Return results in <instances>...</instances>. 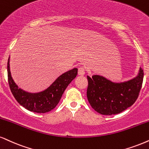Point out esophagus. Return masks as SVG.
I'll return each instance as SVG.
<instances>
[{
    "mask_svg": "<svg viewBox=\"0 0 149 149\" xmlns=\"http://www.w3.org/2000/svg\"><path fill=\"white\" fill-rule=\"evenodd\" d=\"M85 68L84 67H82V66H81V67L78 68V74L79 76H84L85 74Z\"/></svg>",
    "mask_w": 149,
    "mask_h": 149,
    "instance_id": "esophagus-1",
    "label": "esophagus"
}]
</instances>
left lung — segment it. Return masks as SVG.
I'll return each mask as SVG.
<instances>
[{
  "label": "left lung",
  "instance_id": "obj_1",
  "mask_svg": "<svg viewBox=\"0 0 149 149\" xmlns=\"http://www.w3.org/2000/svg\"><path fill=\"white\" fill-rule=\"evenodd\" d=\"M144 72L139 70L133 79L123 83H113L99 75L87 76L88 100L93 109L102 115H115L131 106L139 96Z\"/></svg>",
  "mask_w": 149,
  "mask_h": 149
}]
</instances>
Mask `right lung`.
<instances>
[{
    "label": "right lung",
    "instance_id": "right-lung-1",
    "mask_svg": "<svg viewBox=\"0 0 149 149\" xmlns=\"http://www.w3.org/2000/svg\"><path fill=\"white\" fill-rule=\"evenodd\" d=\"M77 68L66 72L56 79L46 90L38 93H29L18 88L11 77L10 58L7 62V77L11 92L20 105L28 111L45 113L56 107L70 83L77 75Z\"/></svg>",
    "mask_w": 149,
    "mask_h": 149
}]
</instances>
